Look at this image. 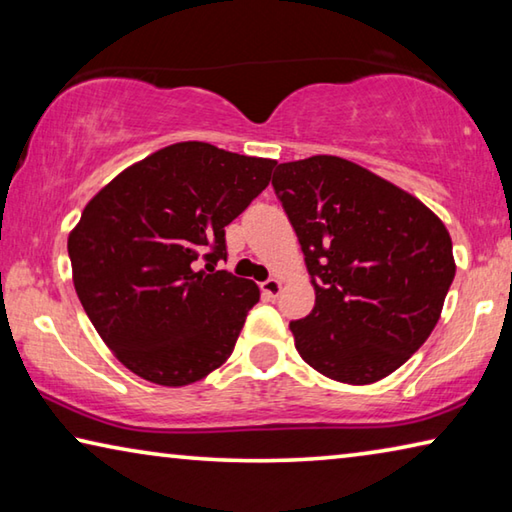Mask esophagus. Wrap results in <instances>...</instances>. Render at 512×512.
<instances>
[{
	"mask_svg": "<svg viewBox=\"0 0 512 512\" xmlns=\"http://www.w3.org/2000/svg\"><path fill=\"white\" fill-rule=\"evenodd\" d=\"M280 289H282V282L277 280V277H268L266 282H262V293L266 298H275L277 293H280Z\"/></svg>",
	"mask_w": 512,
	"mask_h": 512,
	"instance_id": "1",
	"label": "esophagus"
}]
</instances>
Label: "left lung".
<instances>
[{
    "label": "left lung",
    "instance_id": "obj_1",
    "mask_svg": "<svg viewBox=\"0 0 512 512\" xmlns=\"http://www.w3.org/2000/svg\"><path fill=\"white\" fill-rule=\"evenodd\" d=\"M273 189L316 291L289 325L311 368L375 384L436 327L456 264L445 223L418 198L336 155L277 164Z\"/></svg>",
    "mask_w": 512,
    "mask_h": 512
}]
</instances>
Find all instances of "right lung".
<instances>
[{"label": "right lung", "mask_w": 512, "mask_h": 512, "mask_svg": "<svg viewBox=\"0 0 512 512\" xmlns=\"http://www.w3.org/2000/svg\"><path fill=\"white\" fill-rule=\"evenodd\" d=\"M275 160L178 142L112 178L69 232L74 289L112 354L151 384L201 381L235 350L253 280L225 259V225L264 192ZM208 264L197 271V259Z\"/></svg>", "instance_id": "1"}]
</instances>
